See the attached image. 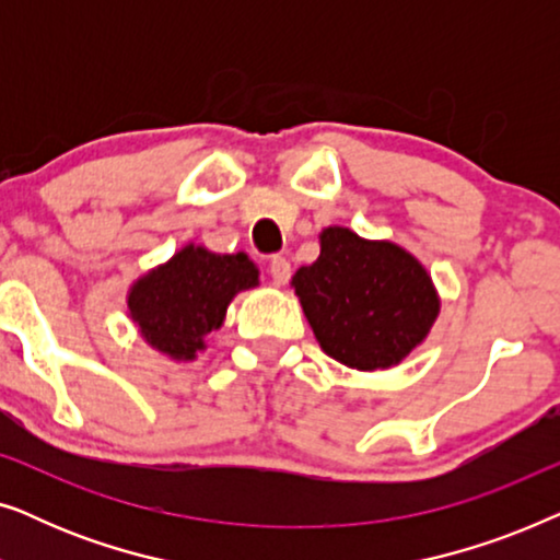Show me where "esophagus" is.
<instances>
[{
    "mask_svg": "<svg viewBox=\"0 0 560 560\" xmlns=\"http://www.w3.org/2000/svg\"><path fill=\"white\" fill-rule=\"evenodd\" d=\"M270 278H272L275 285H285V282L290 280V262L285 257L275 255L270 259Z\"/></svg>",
    "mask_w": 560,
    "mask_h": 560,
    "instance_id": "esophagus-1",
    "label": "esophagus"
}]
</instances>
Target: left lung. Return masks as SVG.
I'll use <instances>...</instances> for the list:
<instances>
[{
  "instance_id": "left-lung-1",
  "label": "left lung",
  "mask_w": 560,
  "mask_h": 560,
  "mask_svg": "<svg viewBox=\"0 0 560 560\" xmlns=\"http://www.w3.org/2000/svg\"><path fill=\"white\" fill-rule=\"evenodd\" d=\"M320 349L354 370H387L431 331L439 298L423 265L389 242L343 226L320 234V255L293 278Z\"/></svg>"
}]
</instances>
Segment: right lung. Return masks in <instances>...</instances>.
Wrapping results in <instances>:
<instances>
[{"label":"right lung","instance_id":"right-lung-1","mask_svg":"<svg viewBox=\"0 0 560 560\" xmlns=\"http://www.w3.org/2000/svg\"><path fill=\"white\" fill-rule=\"evenodd\" d=\"M257 285L247 255H213L186 247L152 270L129 293V313L152 347L173 359H194L203 336L224 324L226 305L240 290Z\"/></svg>","mask_w":560,"mask_h":560}]
</instances>
